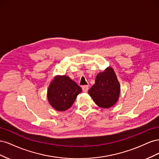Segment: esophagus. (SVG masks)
Instances as JSON below:
<instances>
[{
  "label": "esophagus",
  "mask_w": 159,
  "mask_h": 159,
  "mask_svg": "<svg viewBox=\"0 0 159 159\" xmlns=\"http://www.w3.org/2000/svg\"><path fill=\"white\" fill-rule=\"evenodd\" d=\"M82 89L84 92H88V91L89 89V86L88 85H84L82 87Z\"/></svg>",
  "instance_id": "obj_1"
}]
</instances>
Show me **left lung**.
I'll list each match as a JSON object with an SVG mask.
<instances>
[{"label": "left lung", "instance_id": "8db88e82", "mask_svg": "<svg viewBox=\"0 0 159 159\" xmlns=\"http://www.w3.org/2000/svg\"><path fill=\"white\" fill-rule=\"evenodd\" d=\"M121 86L113 69L107 67L96 76L94 85L88 93L99 107L109 109L117 102Z\"/></svg>", "mask_w": 159, "mask_h": 159}]
</instances>
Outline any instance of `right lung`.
<instances>
[{
  "label": "right lung",
  "instance_id": "obj_1",
  "mask_svg": "<svg viewBox=\"0 0 159 159\" xmlns=\"http://www.w3.org/2000/svg\"><path fill=\"white\" fill-rule=\"evenodd\" d=\"M82 89L66 75H56L48 89L47 98L51 106L59 111L70 109Z\"/></svg>",
  "mask_w": 159,
  "mask_h": 159
}]
</instances>
